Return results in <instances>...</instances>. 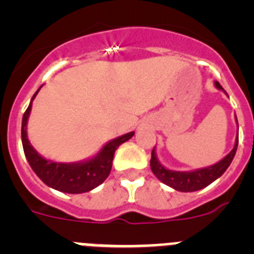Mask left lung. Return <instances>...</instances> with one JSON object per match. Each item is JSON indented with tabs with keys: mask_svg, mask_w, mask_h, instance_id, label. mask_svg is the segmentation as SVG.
Listing matches in <instances>:
<instances>
[{
	"mask_svg": "<svg viewBox=\"0 0 254 254\" xmlns=\"http://www.w3.org/2000/svg\"><path fill=\"white\" fill-rule=\"evenodd\" d=\"M215 87L219 89V90L224 91L221 85L217 81H215ZM226 94V93H225ZM228 95V94H226ZM235 122L238 126V120L237 116H235ZM238 149V134L235 137L234 147L228 155H225L223 159L217 163L212 164V165H208L205 168H198V169L193 170H172L168 169L160 163V160L158 159V155H156V147L152 149L151 152V160H150V167H151L152 173L155 174V177L159 179L160 182H163L164 185L169 186L173 190H179V192H194V190H199L202 188L207 187L208 185H211L212 182L216 181L217 178L223 176L225 170L228 169L229 165L232 164L233 159L235 156V152Z\"/></svg>",
	"mask_w": 254,
	"mask_h": 254,
	"instance_id": "left-lung-1",
	"label": "left lung"
}]
</instances>
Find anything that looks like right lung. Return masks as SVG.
<instances>
[{"instance_id": "obj_1", "label": "right lung", "mask_w": 254, "mask_h": 254, "mask_svg": "<svg viewBox=\"0 0 254 254\" xmlns=\"http://www.w3.org/2000/svg\"><path fill=\"white\" fill-rule=\"evenodd\" d=\"M40 89L42 86L31 98L28 109L22 116L21 122L22 147L29 165L44 185L64 193L78 194L94 190L102 185L109 176L116 150L123 142L128 141L134 132H128L120 137L108 141L94 156L85 160L75 161V163H60V161L46 159L31 146L28 138V120L31 112V105Z\"/></svg>"}]
</instances>
